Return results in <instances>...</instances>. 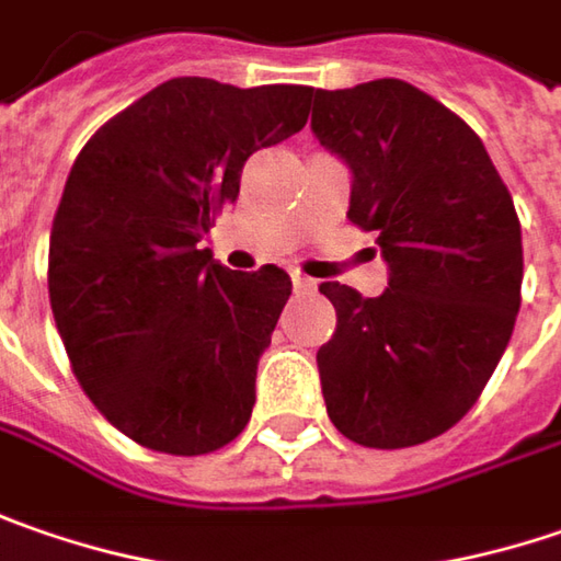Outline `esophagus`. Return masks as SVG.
<instances>
[{"mask_svg":"<svg viewBox=\"0 0 561 561\" xmlns=\"http://www.w3.org/2000/svg\"><path fill=\"white\" fill-rule=\"evenodd\" d=\"M291 282H295L298 291H313V288H317V282L310 279V276H305V273H291Z\"/></svg>","mask_w":561,"mask_h":561,"instance_id":"obj_1","label":"esophagus"}]
</instances>
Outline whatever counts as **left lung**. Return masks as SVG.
Listing matches in <instances>:
<instances>
[{
  "mask_svg": "<svg viewBox=\"0 0 561 561\" xmlns=\"http://www.w3.org/2000/svg\"><path fill=\"white\" fill-rule=\"evenodd\" d=\"M313 135L352 165L348 219L377 234L389 288L323 282L329 421L367 449L446 433L490 382L522 307V222L474 128L399 78L313 93Z\"/></svg>",
  "mask_w": 561,
  "mask_h": 561,
  "instance_id": "left-lung-1",
  "label": "left lung"
}]
</instances>
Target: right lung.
<instances>
[{"label":"right lung","mask_w":561,"mask_h":561,"mask_svg":"<svg viewBox=\"0 0 561 561\" xmlns=\"http://www.w3.org/2000/svg\"><path fill=\"white\" fill-rule=\"evenodd\" d=\"M301 84L172 78L90 137L49 234V305L71 374L137 446L207 455L251 421L256 360L291 279L232 273L201 238L241 169L307 125Z\"/></svg>","instance_id":"right-lung-1"}]
</instances>
